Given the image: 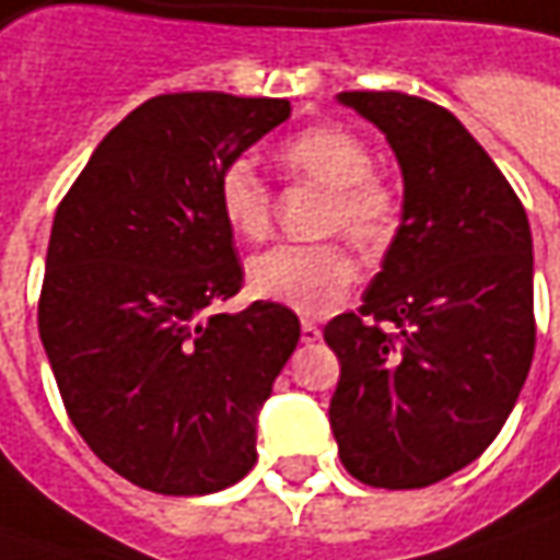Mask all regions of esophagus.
<instances>
[{"mask_svg": "<svg viewBox=\"0 0 560 560\" xmlns=\"http://www.w3.org/2000/svg\"><path fill=\"white\" fill-rule=\"evenodd\" d=\"M302 342H305V346L320 342V327H317V324H312V320H302Z\"/></svg>", "mask_w": 560, "mask_h": 560, "instance_id": "esophagus-1", "label": "esophagus"}]
</instances>
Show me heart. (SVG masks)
Masks as SVG:
<instances>
[{"mask_svg":"<svg viewBox=\"0 0 560 560\" xmlns=\"http://www.w3.org/2000/svg\"><path fill=\"white\" fill-rule=\"evenodd\" d=\"M283 174L320 186L327 202L317 214V233H342L361 248H380L398 226V196L374 174V149L355 130L317 124L277 149ZM218 211L243 240H261L270 226V189L246 159H233L218 174ZM248 290L292 312L320 317L352 292L358 268L336 243L270 246L246 265Z\"/></svg>","mask_w":560,"mask_h":560,"instance_id":"1","label":"heart"}]
</instances>
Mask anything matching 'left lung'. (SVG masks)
I'll return each instance as SVG.
<instances>
[{
    "instance_id": "left-lung-1",
    "label": "left lung",
    "mask_w": 560,
    "mask_h": 560,
    "mask_svg": "<svg viewBox=\"0 0 560 560\" xmlns=\"http://www.w3.org/2000/svg\"><path fill=\"white\" fill-rule=\"evenodd\" d=\"M336 98L386 133L405 199L364 305L324 327L339 358L330 427L355 480L420 489L477 462L521 396L536 349L529 221L442 105L408 93Z\"/></svg>"
}]
</instances>
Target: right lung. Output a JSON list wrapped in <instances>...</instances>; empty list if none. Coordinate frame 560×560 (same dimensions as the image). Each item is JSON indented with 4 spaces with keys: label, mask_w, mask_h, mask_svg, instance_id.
Segmentation results:
<instances>
[{
    "label": "right lung",
    "mask_w": 560,
    "mask_h": 560,
    "mask_svg": "<svg viewBox=\"0 0 560 560\" xmlns=\"http://www.w3.org/2000/svg\"><path fill=\"white\" fill-rule=\"evenodd\" d=\"M287 118V98H149L98 142L55 211L43 349L77 433L149 492H218L258 462V411L302 327L277 302L218 312L243 265L214 186Z\"/></svg>",
    "instance_id": "obj_1"
}]
</instances>
